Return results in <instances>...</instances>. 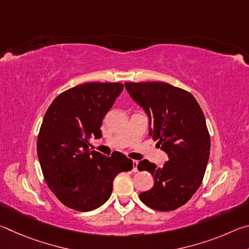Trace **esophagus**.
<instances>
[{
	"label": "esophagus",
	"mask_w": 249,
	"mask_h": 249,
	"mask_svg": "<svg viewBox=\"0 0 249 249\" xmlns=\"http://www.w3.org/2000/svg\"><path fill=\"white\" fill-rule=\"evenodd\" d=\"M137 163H138V162L136 161V160H133V165H134V166H133V171H134V172H137V171H138Z\"/></svg>",
	"instance_id": "obj_1"
}]
</instances>
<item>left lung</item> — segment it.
Returning <instances> with one entry per match:
<instances>
[{
    "label": "left lung",
    "instance_id": "8db88e82",
    "mask_svg": "<svg viewBox=\"0 0 249 249\" xmlns=\"http://www.w3.org/2000/svg\"><path fill=\"white\" fill-rule=\"evenodd\" d=\"M126 90L148 116L149 135L169 160L161 168L148 160L138 170L149 171L154 187L140 195L149 208L167 212L191 199L203 180L211 141L205 117L191 93L165 82H125Z\"/></svg>",
    "mask_w": 249,
    "mask_h": 249
}]
</instances>
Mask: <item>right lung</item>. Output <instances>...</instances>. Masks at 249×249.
<instances>
[{
	"mask_svg": "<svg viewBox=\"0 0 249 249\" xmlns=\"http://www.w3.org/2000/svg\"><path fill=\"white\" fill-rule=\"evenodd\" d=\"M122 83L89 82L62 92L50 104L37 140V155L48 188L62 204L88 212L111 196L113 180L133 169L115 151L111 157L89 148L101 138V125L123 91Z\"/></svg>",
	"mask_w": 249,
	"mask_h": 249,
	"instance_id": "1",
	"label": "right lung"
}]
</instances>
